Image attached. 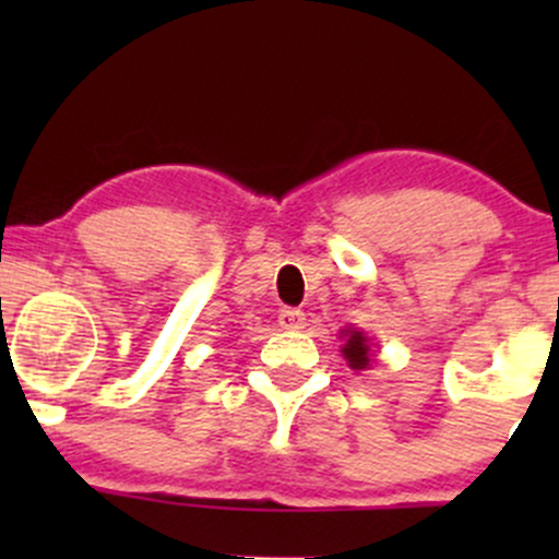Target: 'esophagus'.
Instances as JSON below:
<instances>
[{"mask_svg":"<svg viewBox=\"0 0 559 559\" xmlns=\"http://www.w3.org/2000/svg\"><path fill=\"white\" fill-rule=\"evenodd\" d=\"M305 312L297 310V307H284V310L278 312V325L286 331H299L305 329Z\"/></svg>","mask_w":559,"mask_h":559,"instance_id":"34e87169","label":"esophagus"}]
</instances>
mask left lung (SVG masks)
<instances>
[{
  "mask_svg": "<svg viewBox=\"0 0 559 559\" xmlns=\"http://www.w3.org/2000/svg\"><path fill=\"white\" fill-rule=\"evenodd\" d=\"M342 338H346V342L342 344L344 360L349 362L352 370H365L370 362H373V352H370V344H368L370 338L365 336L362 331L344 329Z\"/></svg>",
  "mask_w": 559,
  "mask_h": 559,
  "instance_id": "8db88e82",
  "label": "left lung"
}]
</instances>
